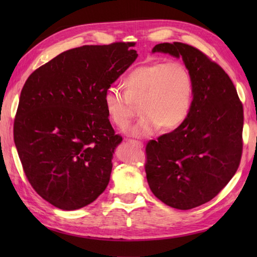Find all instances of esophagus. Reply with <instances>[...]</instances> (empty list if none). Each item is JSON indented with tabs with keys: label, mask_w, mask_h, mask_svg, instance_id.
<instances>
[{
	"label": "esophagus",
	"mask_w": 257,
	"mask_h": 257,
	"mask_svg": "<svg viewBox=\"0 0 257 257\" xmlns=\"http://www.w3.org/2000/svg\"><path fill=\"white\" fill-rule=\"evenodd\" d=\"M129 143L130 144H134V145H136V146H137L138 147V148H143V147H144V144L143 143H141V141H138V140H134V139H129Z\"/></svg>",
	"instance_id": "1"
}]
</instances>
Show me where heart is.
Returning a JSON list of instances; mask_svg holds the SVG:
<instances>
[{
  "instance_id": "1",
  "label": "heart",
  "mask_w": 257,
  "mask_h": 257,
  "mask_svg": "<svg viewBox=\"0 0 257 257\" xmlns=\"http://www.w3.org/2000/svg\"><path fill=\"white\" fill-rule=\"evenodd\" d=\"M123 88H107L103 105L109 121L118 129L127 127L138 106L141 117L127 130L134 137H149L160 128L163 132L178 128L188 118L192 107V76L181 62L136 67L124 77Z\"/></svg>"
}]
</instances>
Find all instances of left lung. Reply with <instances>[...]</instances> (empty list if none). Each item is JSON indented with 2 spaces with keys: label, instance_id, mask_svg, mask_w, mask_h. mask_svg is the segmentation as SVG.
<instances>
[{
  "label": "left lung",
  "instance_id": "8db88e82",
  "mask_svg": "<svg viewBox=\"0 0 257 257\" xmlns=\"http://www.w3.org/2000/svg\"><path fill=\"white\" fill-rule=\"evenodd\" d=\"M152 52L182 57L193 80L192 107L172 133L146 146V173L158 199L179 210L212 200L241 162L243 105L220 65L184 43H161Z\"/></svg>",
  "mask_w": 257,
  "mask_h": 257
}]
</instances>
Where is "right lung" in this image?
<instances>
[{
  "mask_svg": "<svg viewBox=\"0 0 257 257\" xmlns=\"http://www.w3.org/2000/svg\"><path fill=\"white\" fill-rule=\"evenodd\" d=\"M134 46L116 42L73 48L25 81L14 143L33 189L58 209L84 207L107 188L122 137L109 121L103 95L138 57Z\"/></svg>",
  "mask_w": 257,
  "mask_h": 257,
  "instance_id": "right-lung-1",
  "label": "right lung"
}]
</instances>
